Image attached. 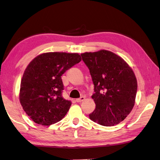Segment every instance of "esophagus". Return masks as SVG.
Segmentation results:
<instances>
[{"label":"esophagus","mask_w":160,"mask_h":160,"mask_svg":"<svg viewBox=\"0 0 160 160\" xmlns=\"http://www.w3.org/2000/svg\"><path fill=\"white\" fill-rule=\"evenodd\" d=\"M84 99H85V98L84 97H80V98H78V99H76V102H78V103H79V102H82L83 100H84Z\"/></svg>","instance_id":"obj_1"}]
</instances>
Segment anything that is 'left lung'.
Returning <instances> with one entry per match:
<instances>
[{
    "label": "left lung",
    "instance_id": "8db88e82",
    "mask_svg": "<svg viewBox=\"0 0 160 160\" xmlns=\"http://www.w3.org/2000/svg\"><path fill=\"white\" fill-rule=\"evenodd\" d=\"M94 84L92 98L95 109L90 119L103 126H113L123 121L134 106L137 80L123 59L110 51L81 54Z\"/></svg>",
    "mask_w": 160,
    "mask_h": 160
}]
</instances>
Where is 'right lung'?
<instances>
[{
    "label": "right lung",
    "mask_w": 160,
    "mask_h": 160,
    "mask_svg": "<svg viewBox=\"0 0 160 160\" xmlns=\"http://www.w3.org/2000/svg\"><path fill=\"white\" fill-rule=\"evenodd\" d=\"M80 61L77 53L48 52L29 63L21 81L20 101L36 123L50 125L65 116L72 102L62 96L64 86L61 76Z\"/></svg>",
    "instance_id": "add662e5"
}]
</instances>
